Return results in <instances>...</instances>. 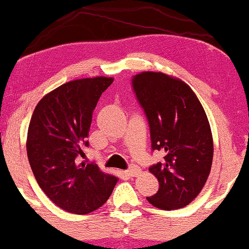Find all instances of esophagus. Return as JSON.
I'll return each instance as SVG.
<instances>
[{
	"label": "esophagus",
	"mask_w": 249,
	"mask_h": 249,
	"mask_svg": "<svg viewBox=\"0 0 249 249\" xmlns=\"http://www.w3.org/2000/svg\"><path fill=\"white\" fill-rule=\"evenodd\" d=\"M141 172H142L141 168H139L138 166H132L131 168H128V170L125 171V174H126L127 177H136V176H138Z\"/></svg>",
	"instance_id": "esophagus-1"
}]
</instances>
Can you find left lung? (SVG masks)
Wrapping results in <instances>:
<instances>
[{
  "label": "left lung",
  "mask_w": 249,
  "mask_h": 249,
  "mask_svg": "<svg viewBox=\"0 0 249 249\" xmlns=\"http://www.w3.org/2000/svg\"><path fill=\"white\" fill-rule=\"evenodd\" d=\"M132 88L147 117L152 150L164 153L161 162L148 168L159 190L147 201L167 211L187 206L212 167L213 138L204 107L186 83L166 73H138Z\"/></svg>",
  "instance_id": "obj_1"
}]
</instances>
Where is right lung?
I'll return each instance as SVG.
<instances>
[{
  "instance_id": "obj_1",
  "label": "right lung",
  "mask_w": 249,
  "mask_h": 249,
  "mask_svg": "<svg viewBox=\"0 0 249 249\" xmlns=\"http://www.w3.org/2000/svg\"><path fill=\"white\" fill-rule=\"evenodd\" d=\"M111 77L71 81L47 93L31 116L27 138L30 167L43 192L67 212L88 214L107 202L118 178L84 157L92 112Z\"/></svg>"
}]
</instances>
